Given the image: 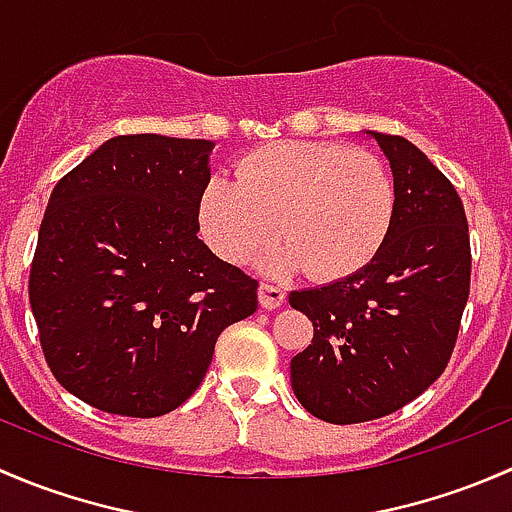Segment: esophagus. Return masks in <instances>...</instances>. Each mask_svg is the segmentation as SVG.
<instances>
[{
  "label": "esophagus",
  "mask_w": 512,
  "mask_h": 512,
  "mask_svg": "<svg viewBox=\"0 0 512 512\" xmlns=\"http://www.w3.org/2000/svg\"><path fill=\"white\" fill-rule=\"evenodd\" d=\"M257 294H260V304L265 309H277L285 304V289L280 285H270V282H262L260 289H257Z\"/></svg>",
  "instance_id": "esophagus-1"
}]
</instances>
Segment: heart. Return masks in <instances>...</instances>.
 I'll return each instance as SVG.
<instances>
[{"mask_svg":"<svg viewBox=\"0 0 512 512\" xmlns=\"http://www.w3.org/2000/svg\"><path fill=\"white\" fill-rule=\"evenodd\" d=\"M396 213V183L376 153L342 143L280 141L247 153L235 183L215 178L200 195V232L227 262L267 248V272L307 267L317 280H342L374 260Z\"/></svg>","mask_w":512,"mask_h":512,"instance_id":"1","label":"heart"}]
</instances>
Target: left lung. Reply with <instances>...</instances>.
<instances>
[{"label":"left lung","mask_w":512,"mask_h":512,"mask_svg":"<svg viewBox=\"0 0 512 512\" xmlns=\"http://www.w3.org/2000/svg\"><path fill=\"white\" fill-rule=\"evenodd\" d=\"M389 158L396 213L374 260L289 304L314 337L289 364L299 404L327 423L389 416L446 369L471 289V240L451 180L411 141L369 131Z\"/></svg>","instance_id":"8db88e82"}]
</instances>
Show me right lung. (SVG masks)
Segmentation results:
<instances>
[{
  "label": "right lung",
  "instance_id": "obj_1",
  "mask_svg": "<svg viewBox=\"0 0 512 512\" xmlns=\"http://www.w3.org/2000/svg\"><path fill=\"white\" fill-rule=\"evenodd\" d=\"M213 141L116 136L56 183L29 302L46 364L94 409L153 418L193 396L257 280L198 237Z\"/></svg>",
  "mask_w": 512,
  "mask_h": 512
}]
</instances>
